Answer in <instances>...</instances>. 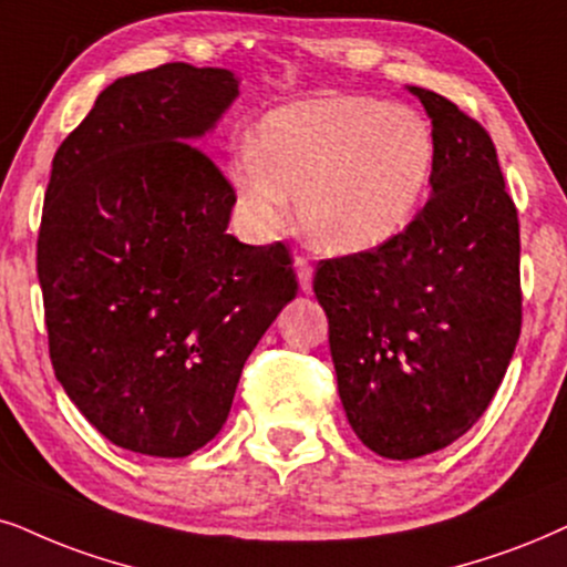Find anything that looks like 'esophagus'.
<instances>
[{"instance_id":"obj_1","label":"esophagus","mask_w":567,"mask_h":567,"mask_svg":"<svg viewBox=\"0 0 567 567\" xmlns=\"http://www.w3.org/2000/svg\"><path fill=\"white\" fill-rule=\"evenodd\" d=\"M292 267H296V271H298L300 290H303V292H311V275H313L311 261H308L306 256H296V259H292Z\"/></svg>"}]
</instances>
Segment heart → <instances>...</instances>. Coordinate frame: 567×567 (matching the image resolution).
<instances>
[{
	"label": "heart",
	"mask_w": 567,
	"mask_h": 567,
	"mask_svg": "<svg viewBox=\"0 0 567 567\" xmlns=\"http://www.w3.org/2000/svg\"><path fill=\"white\" fill-rule=\"evenodd\" d=\"M434 156V131L415 106L334 93L269 112L230 177L256 227L282 225L292 198L313 248L361 254L411 221Z\"/></svg>",
	"instance_id": "b5f03b06"
}]
</instances>
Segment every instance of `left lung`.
Wrapping results in <instances>:
<instances>
[{
    "mask_svg": "<svg viewBox=\"0 0 567 567\" xmlns=\"http://www.w3.org/2000/svg\"><path fill=\"white\" fill-rule=\"evenodd\" d=\"M436 141L432 196L382 246L319 261L337 390L358 440L411 461L482 419L520 337L518 209L489 133L415 89Z\"/></svg>",
    "mask_w": 567,
    "mask_h": 567,
    "instance_id": "8db88e82",
    "label": "left lung"
}]
</instances>
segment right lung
I'll use <instances>...</instances> for the list:
<instances>
[{"label":"right lung","mask_w":567,"mask_h":567,"mask_svg":"<svg viewBox=\"0 0 567 567\" xmlns=\"http://www.w3.org/2000/svg\"><path fill=\"white\" fill-rule=\"evenodd\" d=\"M235 96L230 70L188 62L117 78L52 162L35 243L49 358L78 411L141 455L219 434L298 292L285 243L227 235L235 188L193 143Z\"/></svg>","instance_id":"right-lung-1"}]
</instances>
